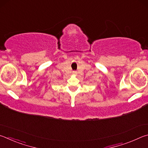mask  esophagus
<instances>
[{
	"instance_id": "esophagus-1",
	"label": "esophagus",
	"mask_w": 148,
	"mask_h": 148,
	"mask_svg": "<svg viewBox=\"0 0 148 148\" xmlns=\"http://www.w3.org/2000/svg\"><path fill=\"white\" fill-rule=\"evenodd\" d=\"M77 74V72L76 71H73V75H76Z\"/></svg>"
}]
</instances>
